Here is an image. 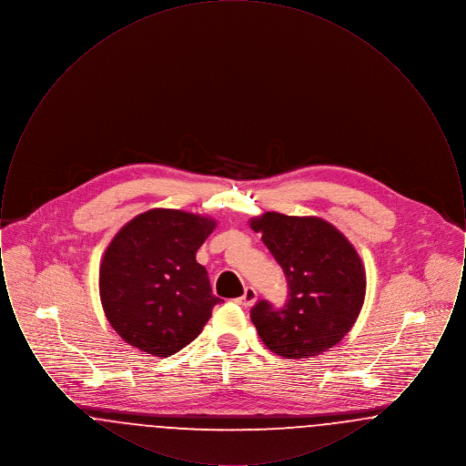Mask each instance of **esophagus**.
Wrapping results in <instances>:
<instances>
[{
  "mask_svg": "<svg viewBox=\"0 0 466 466\" xmlns=\"http://www.w3.org/2000/svg\"><path fill=\"white\" fill-rule=\"evenodd\" d=\"M236 302H238L241 308L253 306V304L257 302V291H255V289H251V287H246L243 295H241L239 299H236Z\"/></svg>",
  "mask_w": 466,
  "mask_h": 466,
  "instance_id": "esophagus-1",
  "label": "esophagus"
}]
</instances>
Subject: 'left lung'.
I'll return each mask as SVG.
<instances>
[{"label": "left lung", "instance_id": "obj_1", "mask_svg": "<svg viewBox=\"0 0 466 466\" xmlns=\"http://www.w3.org/2000/svg\"><path fill=\"white\" fill-rule=\"evenodd\" d=\"M249 227L262 234L289 283L285 308L260 300L251 309L260 339L289 360L329 351L353 329L363 308L367 276L355 246L319 217L267 211Z\"/></svg>", "mask_w": 466, "mask_h": 466}]
</instances>
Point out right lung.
Masks as SVG:
<instances>
[{
	"instance_id": "1",
	"label": "right lung",
	"mask_w": 466,
	"mask_h": 466,
	"mask_svg": "<svg viewBox=\"0 0 466 466\" xmlns=\"http://www.w3.org/2000/svg\"><path fill=\"white\" fill-rule=\"evenodd\" d=\"M215 227L209 217L156 208L115 234L99 266V297L127 344L166 358L199 335L220 302L196 260Z\"/></svg>"
}]
</instances>
